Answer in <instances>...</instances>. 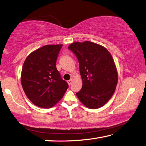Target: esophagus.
<instances>
[{
  "instance_id": "1",
  "label": "esophagus",
  "mask_w": 146,
  "mask_h": 146,
  "mask_svg": "<svg viewBox=\"0 0 146 146\" xmlns=\"http://www.w3.org/2000/svg\"><path fill=\"white\" fill-rule=\"evenodd\" d=\"M72 82H73V80L72 79H70V80H68L67 82H68V85H71V84H72Z\"/></svg>"
}]
</instances>
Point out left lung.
Instances as JSON below:
<instances>
[{
	"label": "left lung",
	"instance_id": "8db88e82",
	"mask_svg": "<svg viewBox=\"0 0 146 146\" xmlns=\"http://www.w3.org/2000/svg\"><path fill=\"white\" fill-rule=\"evenodd\" d=\"M68 48L78 60L82 79V88L77 97L90 109L102 107L113 95L118 82L111 54L105 47L88 41L74 42Z\"/></svg>",
	"mask_w": 146,
	"mask_h": 146
}]
</instances>
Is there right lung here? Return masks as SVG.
Here are the masks:
<instances>
[{"instance_id": "add662e5", "label": "right lung", "mask_w": 146, "mask_h": 146, "mask_svg": "<svg viewBox=\"0 0 146 146\" xmlns=\"http://www.w3.org/2000/svg\"><path fill=\"white\" fill-rule=\"evenodd\" d=\"M62 46L45 45L33 51L24 62L21 81L31 102L40 108L52 107L68 88L56 68V61Z\"/></svg>"}]
</instances>
